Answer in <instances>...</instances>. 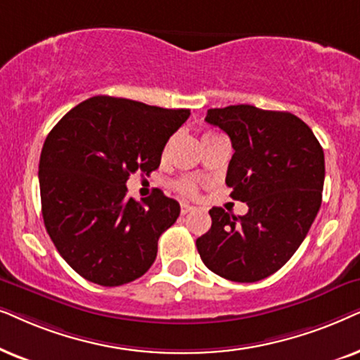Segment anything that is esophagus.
Wrapping results in <instances>:
<instances>
[{"label":"esophagus","instance_id":"34e87169","mask_svg":"<svg viewBox=\"0 0 360 360\" xmlns=\"http://www.w3.org/2000/svg\"><path fill=\"white\" fill-rule=\"evenodd\" d=\"M193 210H195V207H193V205H189V204H181V214H183V215L193 212Z\"/></svg>","mask_w":360,"mask_h":360}]
</instances>
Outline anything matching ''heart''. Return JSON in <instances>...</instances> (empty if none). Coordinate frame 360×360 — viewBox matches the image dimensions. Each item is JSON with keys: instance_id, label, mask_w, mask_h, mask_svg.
Here are the masks:
<instances>
[{"instance_id": "heart-1", "label": "heart", "mask_w": 360, "mask_h": 360, "mask_svg": "<svg viewBox=\"0 0 360 360\" xmlns=\"http://www.w3.org/2000/svg\"><path fill=\"white\" fill-rule=\"evenodd\" d=\"M174 188L184 195H194L198 193V183H195L193 177H181L179 181L174 183Z\"/></svg>"}]
</instances>
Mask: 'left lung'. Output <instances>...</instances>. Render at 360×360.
Returning a JSON list of instances; mask_svg holds the SVG:
<instances>
[{
	"label": "left lung",
	"mask_w": 360,
	"mask_h": 360,
	"mask_svg": "<svg viewBox=\"0 0 360 360\" xmlns=\"http://www.w3.org/2000/svg\"><path fill=\"white\" fill-rule=\"evenodd\" d=\"M205 122L232 141L225 184L247 202L238 215L209 210L212 225L195 240L215 275L253 283L273 275L298 250L321 207L324 151L314 133L290 112L230 105L207 110Z\"/></svg>",
	"instance_id": "obj_1"
}]
</instances>
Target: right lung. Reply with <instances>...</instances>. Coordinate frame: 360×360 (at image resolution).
<instances>
[{
	"label": "right lung",
	"mask_w": 360,
	"mask_h": 360,
	"mask_svg": "<svg viewBox=\"0 0 360 360\" xmlns=\"http://www.w3.org/2000/svg\"><path fill=\"white\" fill-rule=\"evenodd\" d=\"M189 115L97 95L47 135L39 160L42 217L57 252L85 280L120 286L150 270L158 238L181 207L160 189L136 202L127 181L160 167L167 140Z\"/></svg>",
	"instance_id": "right-lung-1"
}]
</instances>
